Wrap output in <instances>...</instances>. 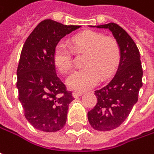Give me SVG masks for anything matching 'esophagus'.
<instances>
[{
	"label": "esophagus",
	"mask_w": 154,
	"mask_h": 154,
	"mask_svg": "<svg viewBox=\"0 0 154 154\" xmlns=\"http://www.w3.org/2000/svg\"><path fill=\"white\" fill-rule=\"evenodd\" d=\"M82 94H83V92H74V93H73V96H74V98H77V97L81 96Z\"/></svg>",
	"instance_id": "obj_1"
}]
</instances>
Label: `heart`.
Instances as JSON below:
<instances>
[{
    "mask_svg": "<svg viewBox=\"0 0 154 154\" xmlns=\"http://www.w3.org/2000/svg\"><path fill=\"white\" fill-rule=\"evenodd\" d=\"M70 46L76 52L85 51L83 60L85 66L75 70L67 79L68 86L73 90L92 88L100 77L105 78L110 76L120 61V48L117 41L95 31H85L73 36ZM72 50L63 43L58 44L54 49L53 62L62 74H67L73 67Z\"/></svg>",
    "mask_w": 154,
    "mask_h": 154,
    "instance_id": "b5f03b06",
    "label": "heart"
}]
</instances>
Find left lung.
Listing matches in <instances>:
<instances>
[{
	"instance_id": "1",
	"label": "left lung",
	"mask_w": 154,
	"mask_h": 154,
	"mask_svg": "<svg viewBox=\"0 0 154 154\" xmlns=\"http://www.w3.org/2000/svg\"><path fill=\"white\" fill-rule=\"evenodd\" d=\"M94 26L109 29L120 48V61L115 75L105 86L95 91L97 103L87 113L93 128L109 131L126 120L138 100L143 85L142 63L137 45L121 26L115 23Z\"/></svg>"
}]
</instances>
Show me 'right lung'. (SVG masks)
<instances>
[{
    "mask_svg": "<svg viewBox=\"0 0 154 154\" xmlns=\"http://www.w3.org/2000/svg\"><path fill=\"white\" fill-rule=\"evenodd\" d=\"M79 27L45 19L23 45L17 70L18 100L26 119L38 130L56 132L66 124L74 98L56 74L53 51L61 38Z\"/></svg>",
    "mask_w": 154,
    "mask_h": 154,
    "instance_id": "1",
    "label": "right lung"
}]
</instances>
